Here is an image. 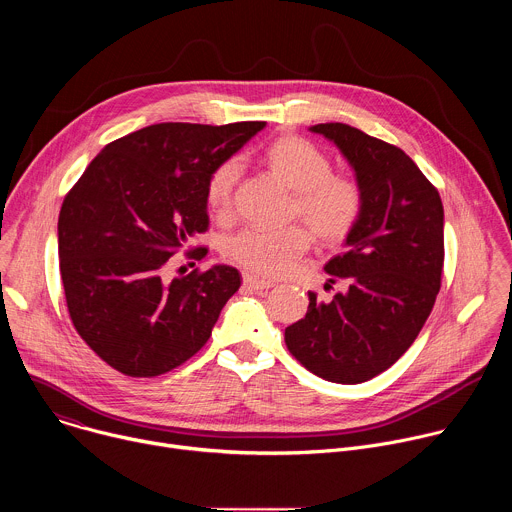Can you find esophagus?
Here are the masks:
<instances>
[{"label":"esophagus","mask_w":512,"mask_h":512,"mask_svg":"<svg viewBox=\"0 0 512 512\" xmlns=\"http://www.w3.org/2000/svg\"><path fill=\"white\" fill-rule=\"evenodd\" d=\"M243 283H245V287L255 289V291H265V289H269L273 285L271 281H263V279H257L253 275H243Z\"/></svg>","instance_id":"obj_1"}]
</instances>
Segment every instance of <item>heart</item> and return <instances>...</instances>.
<instances>
[{
    "instance_id": "heart-1",
    "label": "heart",
    "mask_w": 512,
    "mask_h": 512,
    "mask_svg": "<svg viewBox=\"0 0 512 512\" xmlns=\"http://www.w3.org/2000/svg\"><path fill=\"white\" fill-rule=\"evenodd\" d=\"M267 170L294 192V214L322 243H338L354 229L362 212V192L350 178L332 174V164L310 141L283 135L265 150ZM241 176V164H218L206 182V204L214 214H227ZM310 235L302 227L283 231L243 229L229 235L223 255L229 263L261 277H279L308 251Z\"/></svg>"
}]
</instances>
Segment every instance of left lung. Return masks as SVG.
Segmentation results:
<instances>
[{
  "label": "left lung",
  "mask_w": 512,
  "mask_h": 512,
  "mask_svg": "<svg viewBox=\"0 0 512 512\" xmlns=\"http://www.w3.org/2000/svg\"><path fill=\"white\" fill-rule=\"evenodd\" d=\"M354 170L362 212L326 273L344 281L332 302L310 291L306 318L285 328L304 367L340 385L364 383L395 364L423 328L442 285L444 206L395 145L346 123H318Z\"/></svg>",
  "instance_id": "obj_1"
}]
</instances>
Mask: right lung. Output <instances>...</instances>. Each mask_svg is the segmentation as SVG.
Instances as JSON below:
<instances>
[{"instance_id": "obj_1", "label": "right lung", "mask_w": 512, "mask_h": 512, "mask_svg": "<svg viewBox=\"0 0 512 512\" xmlns=\"http://www.w3.org/2000/svg\"><path fill=\"white\" fill-rule=\"evenodd\" d=\"M265 121L158 123L111 141L66 194L58 257L81 338L127 377L164 375L210 338L241 285L235 267L164 277L168 259L208 229L206 182ZM206 249L190 251L202 259Z\"/></svg>"}]
</instances>
